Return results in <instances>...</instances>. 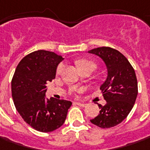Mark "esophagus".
<instances>
[{
  "instance_id": "1",
  "label": "esophagus",
  "mask_w": 150,
  "mask_h": 150,
  "mask_svg": "<svg viewBox=\"0 0 150 150\" xmlns=\"http://www.w3.org/2000/svg\"><path fill=\"white\" fill-rule=\"evenodd\" d=\"M75 104H76L77 105L81 106V107H85V106L87 105L85 103H82V102H75Z\"/></svg>"
}]
</instances>
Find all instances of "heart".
I'll use <instances>...</instances> for the list:
<instances>
[{
  "label": "heart",
  "mask_w": 150,
  "mask_h": 150,
  "mask_svg": "<svg viewBox=\"0 0 150 150\" xmlns=\"http://www.w3.org/2000/svg\"><path fill=\"white\" fill-rule=\"evenodd\" d=\"M77 65L79 66V68H82V67H85V66H92V67H96V65L91 61V60H87V59H80L77 61ZM65 65L64 64H60L58 65L57 70H56V73L57 74H60L62 72V70H64Z\"/></svg>",
  "instance_id": "obj_1"
}]
</instances>
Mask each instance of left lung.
I'll use <instances>...</instances> for the list:
<instances>
[{
    "label": "left lung",
    "instance_id": "obj_1",
    "mask_svg": "<svg viewBox=\"0 0 150 150\" xmlns=\"http://www.w3.org/2000/svg\"><path fill=\"white\" fill-rule=\"evenodd\" d=\"M88 53L99 56L107 69V77L100 87L106 104L98 105L100 114L91 122L103 129L115 126L128 116L136 100L134 70L124 54L110 47H98Z\"/></svg>",
    "mask_w": 150,
    "mask_h": 150
}]
</instances>
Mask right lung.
Returning <instances> with one entry per match:
<instances>
[{
  "instance_id": "add662e5",
  "label": "right lung",
  "mask_w": 150,
  "mask_h": 150,
  "mask_svg": "<svg viewBox=\"0 0 150 150\" xmlns=\"http://www.w3.org/2000/svg\"><path fill=\"white\" fill-rule=\"evenodd\" d=\"M64 59L54 52L39 50L25 55L17 65L11 80L14 104L25 121L35 130L51 132L65 121L70 101L46 98V84L55 78Z\"/></svg>"
}]
</instances>
